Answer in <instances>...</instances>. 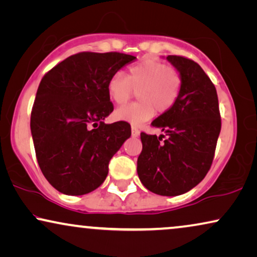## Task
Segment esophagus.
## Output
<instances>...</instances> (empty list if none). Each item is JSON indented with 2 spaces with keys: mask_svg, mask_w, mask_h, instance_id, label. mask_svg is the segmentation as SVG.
<instances>
[{
  "mask_svg": "<svg viewBox=\"0 0 257 257\" xmlns=\"http://www.w3.org/2000/svg\"><path fill=\"white\" fill-rule=\"evenodd\" d=\"M132 136L133 138H139L140 136V131L138 128H135V126H133L132 128Z\"/></svg>",
  "mask_w": 257,
  "mask_h": 257,
  "instance_id": "obj_1",
  "label": "esophagus"
}]
</instances>
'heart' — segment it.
Masks as SVG:
<instances>
[{"label": "heart", "instance_id": "heart-1", "mask_svg": "<svg viewBox=\"0 0 257 257\" xmlns=\"http://www.w3.org/2000/svg\"><path fill=\"white\" fill-rule=\"evenodd\" d=\"M182 88L180 73L160 61L146 59L133 66L129 75L116 71L109 78L107 91L115 103L123 104L139 90L140 102L119 107L115 111V118L133 125H141L155 114L166 112L175 104Z\"/></svg>", "mask_w": 257, "mask_h": 257}]
</instances>
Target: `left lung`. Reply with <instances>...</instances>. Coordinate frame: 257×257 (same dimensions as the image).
<instances>
[{
	"mask_svg": "<svg viewBox=\"0 0 257 257\" xmlns=\"http://www.w3.org/2000/svg\"><path fill=\"white\" fill-rule=\"evenodd\" d=\"M167 61L182 77L179 98L152 125L164 135L141 133L138 175L147 189L162 196L182 195L210 169L221 132L216 89L196 62L169 55Z\"/></svg>",
	"mask_w": 257,
	"mask_h": 257,
	"instance_id": "8db88e82",
	"label": "left lung"
}]
</instances>
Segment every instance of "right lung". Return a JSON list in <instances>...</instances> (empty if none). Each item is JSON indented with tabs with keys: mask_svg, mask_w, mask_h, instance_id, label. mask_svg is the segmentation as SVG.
<instances>
[{
	"mask_svg": "<svg viewBox=\"0 0 257 257\" xmlns=\"http://www.w3.org/2000/svg\"><path fill=\"white\" fill-rule=\"evenodd\" d=\"M135 59L121 53H80L41 81L30 129L40 168L60 193L84 195L100 187L109 161L131 138L129 123L103 121L114 110L109 78Z\"/></svg>",
	"mask_w": 257,
	"mask_h": 257,
	"instance_id": "right-lung-1",
	"label": "right lung"
}]
</instances>
